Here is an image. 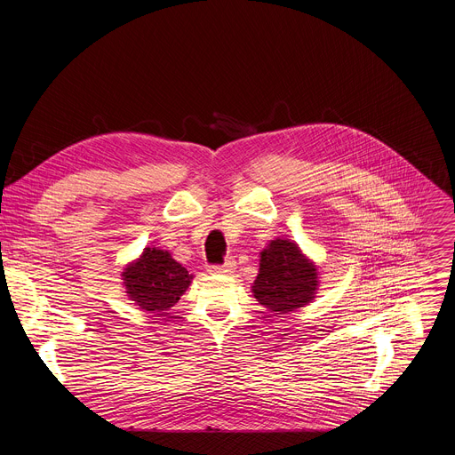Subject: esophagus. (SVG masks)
I'll list each match as a JSON object with an SVG mask.
<instances>
[{"label": "esophagus", "mask_w": 455, "mask_h": 455, "mask_svg": "<svg viewBox=\"0 0 455 455\" xmlns=\"http://www.w3.org/2000/svg\"><path fill=\"white\" fill-rule=\"evenodd\" d=\"M235 268V263L234 261H225L223 265H212V267H209V272L211 274H230L232 270Z\"/></svg>", "instance_id": "1"}]
</instances>
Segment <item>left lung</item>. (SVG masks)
<instances>
[{
	"label": "left lung",
	"instance_id": "8db88e82",
	"mask_svg": "<svg viewBox=\"0 0 455 455\" xmlns=\"http://www.w3.org/2000/svg\"><path fill=\"white\" fill-rule=\"evenodd\" d=\"M316 268L290 239H275L261 253L253 297L277 315L304 307L316 290Z\"/></svg>",
	"mask_w": 455,
	"mask_h": 455
}]
</instances>
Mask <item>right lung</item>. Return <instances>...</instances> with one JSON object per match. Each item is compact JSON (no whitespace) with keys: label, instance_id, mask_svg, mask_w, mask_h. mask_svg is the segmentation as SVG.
Wrapping results in <instances>:
<instances>
[{"label":"right lung","instance_id":"add662e5","mask_svg":"<svg viewBox=\"0 0 455 455\" xmlns=\"http://www.w3.org/2000/svg\"><path fill=\"white\" fill-rule=\"evenodd\" d=\"M122 277L129 299L148 311H164L174 306L192 281V275L169 251L158 248H146Z\"/></svg>","mask_w":455,"mask_h":455}]
</instances>
